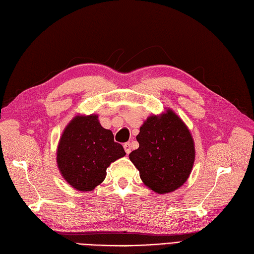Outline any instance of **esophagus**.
Masks as SVG:
<instances>
[{
    "label": "esophagus",
    "mask_w": 254,
    "mask_h": 254,
    "mask_svg": "<svg viewBox=\"0 0 254 254\" xmlns=\"http://www.w3.org/2000/svg\"><path fill=\"white\" fill-rule=\"evenodd\" d=\"M123 147H124V150H126V153L128 155L131 153V150H132V147H131V144L130 143H126L123 145Z\"/></svg>",
    "instance_id": "esophagus-1"
}]
</instances>
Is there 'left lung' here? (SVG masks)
I'll return each mask as SVG.
<instances>
[{
	"mask_svg": "<svg viewBox=\"0 0 254 254\" xmlns=\"http://www.w3.org/2000/svg\"><path fill=\"white\" fill-rule=\"evenodd\" d=\"M139 147L128 155L143 183L158 194L176 191L185 185L195 159L192 134L170 108L149 116L136 136Z\"/></svg>",
	"mask_w": 254,
	"mask_h": 254,
	"instance_id": "8db88e82",
	"label": "left lung"
}]
</instances>
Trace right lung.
<instances>
[{
  "instance_id": "right-lung-1",
  "label": "right lung",
  "mask_w": 254,
  "mask_h": 254,
  "mask_svg": "<svg viewBox=\"0 0 254 254\" xmlns=\"http://www.w3.org/2000/svg\"><path fill=\"white\" fill-rule=\"evenodd\" d=\"M121 144L102 127L98 115L75 116L62 132L57 164L63 179L80 192L93 191L107 176V168L124 157Z\"/></svg>"
}]
</instances>
